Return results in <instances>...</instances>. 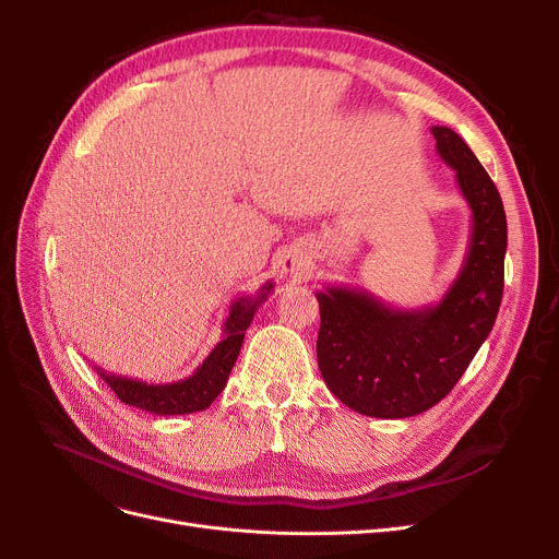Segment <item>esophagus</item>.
Wrapping results in <instances>:
<instances>
[{
    "label": "esophagus",
    "instance_id": "34e87169",
    "mask_svg": "<svg viewBox=\"0 0 559 559\" xmlns=\"http://www.w3.org/2000/svg\"><path fill=\"white\" fill-rule=\"evenodd\" d=\"M281 270L289 278H308L310 274V260L304 251H287V255L281 260Z\"/></svg>",
    "mask_w": 559,
    "mask_h": 559
}]
</instances>
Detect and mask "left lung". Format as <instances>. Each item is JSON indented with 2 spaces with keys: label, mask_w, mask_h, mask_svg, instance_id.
Masks as SVG:
<instances>
[{
  "label": "left lung",
  "mask_w": 559,
  "mask_h": 559,
  "mask_svg": "<svg viewBox=\"0 0 559 559\" xmlns=\"http://www.w3.org/2000/svg\"><path fill=\"white\" fill-rule=\"evenodd\" d=\"M437 154L472 209L462 270L437 304L401 310L362 287L317 292V362L329 390L376 419H405L442 401L491 333L503 299L508 222L489 174L449 127H432Z\"/></svg>",
  "instance_id": "1"
}]
</instances>
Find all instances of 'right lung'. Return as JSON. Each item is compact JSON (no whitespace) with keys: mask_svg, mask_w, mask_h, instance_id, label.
Returning a JSON list of instances; mask_svg holds the SVG:
<instances>
[{"mask_svg":"<svg viewBox=\"0 0 559 559\" xmlns=\"http://www.w3.org/2000/svg\"><path fill=\"white\" fill-rule=\"evenodd\" d=\"M272 289H274V283H264L255 297H240L233 301L228 317L222 326V333H224L222 340L211 350V356L205 358L197 367V371L188 378L156 385V383H144V380H138V378H127V376L104 371L97 365H95V371L117 394V399L127 405L144 409V413L169 417V415H190V413H199V409L211 407V403L226 388L228 373L240 356L245 331L249 329L258 306L267 299Z\"/></svg>","mask_w":559,"mask_h":559,"instance_id":"right-lung-1","label":"right lung"}]
</instances>
